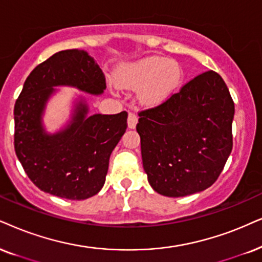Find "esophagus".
Returning a JSON list of instances; mask_svg holds the SVG:
<instances>
[{
    "mask_svg": "<svg viewBox=\"0 0 262 262\" xmlns=\"http://www.w3.org/2000/svg\"><path fill=\"white\" fill-rule=\"evenodd\" d=\"M138 123V116L134 114V112H129L128 115V127L130 129H134L137 127Z\"/></svg>",
    "mask_w": 262,
    "mask_h": 262,
    "instance_id": "1",
    "label": "esophagus"
}]
</instances>
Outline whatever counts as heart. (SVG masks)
<instances>
[{
	"label": "heart",
	"mask_w": 262,
	"mask_h": 262,
	"mask_svg": "<svg viewBox=\"0 0 262 262\" xmlns=\"http://www.w3.org/2000/svg\"><path fill=\"white\" fill-rule=\"evenodd\" d=\"M183 71L178 62L163 57H148L120 69L117 81L122 87L137 89L144 105L164 102L180 84Z\"/></svg>",
	"instance_id": "1"
}]
</instances>
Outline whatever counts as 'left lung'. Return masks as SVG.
<instances>
[{
	"instance_id": "obj_1",
	"label": "left lung",
	"mask_w": 262,
	"mask_h": 262,
	"mask_svg": "<svg viewBox=\"0 0 262 262\" xmlns=\"http://www.w3.org/2000/svg\"><path fill=\"white\" fill-rule=\"evenodd\" d=\"M234 104L224 79L207 71L158 106L139 112L137 130L151 187L184 197L211 186L232 151Z\"/></svg>"
}]
</instances>
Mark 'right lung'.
I'll list each match as a JSON object with an SVG mask.
<instances>
[{
  "label": "right lung",
  "mask_w": 262,
  "mask_h": 262,
  "mask_svg": "<svg viewBox=\"0 0 262 262\" xmlns=\"http://www.w3.org/2000/svg\"><path fill=\"white\" fill-rule=\"evenodd\" d=\"M58 85L93 95L106 89L101 69L84 51L58 52L36 66L15 101V154L39 190L66 200H85L104 186L108 160L125 133L128 114L88 116V105L81 98L69 124L58 133H46L42 115Z\"/></svg>",
  "instance_id": "1"
}]
</instances>
